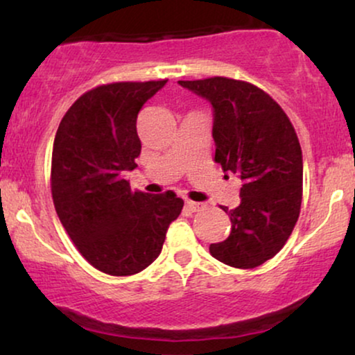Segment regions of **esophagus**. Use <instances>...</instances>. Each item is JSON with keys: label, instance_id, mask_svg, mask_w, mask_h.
Returning a JSON list of instances; mask_svg holds the SVG:
<instances>
[{"label": "esophagus", "instance_id": "obj_1", "mask_svg": "<svg viewBox=\"0 0 355 355\" xmlns=\"http://www.w3.org/2000/svg\"><path fill=\"white\" fill-rule=\"evenodd\" d=\"M187 207H188V211L196 212V211L205 209V205H202V202H195V201H190V200H188V201H187Z\"/></svg>", "mask_w": 355, "mask_h": 355}]
</instances>
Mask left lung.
<instances>
[{"label": "left lung", "mask_w": 355, "mask_h": 355, "mask_svg": "<svg viewBox=\"0 0 355 355\" xmlns=\"http://www.w3.org/2000/svg\"><path fill=\"white\" fill-rule=\"evenodd\" d=\"M214 108V160L242 180L232 229L209 253L232 268L252 269L284 247L300 214L304 162L299 138L279 103L253 84L214 78L178 81Z\"/></svg>", "instance_id": "left-lung-1"}]
</instances>
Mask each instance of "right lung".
I'll use <instances>...</instances> for the list:
<instances>
[{
  "label": "right lung",
  "instance_id": "right-lung-1",
  "mask_svg": "<svg viewBox=\"0 0 355 355\" xmlns=\"http://www.w3.org/2000/svg\"><path fill=\"white\" fill-rule=\"evenodd\" d=\"M167 79L102 84L64 113L51 153V198L79 253L98 271L131 276L160 254L183 200L175 193L133 191L138 113Z\"/></svg>",
  "mask_w": 355,
  "mask_h": 355
}]
</instances>
